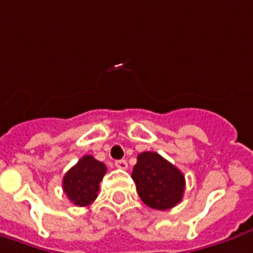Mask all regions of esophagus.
Instances as JSON below:
<instances>
[{
	"label": "esophagus",
	"mask_w": 253,
	"mask_h": 253,
	"mask_svg": "<svg viewBox=\"0 0 253 253\" xmlns=\"http://www.w3.org/2000/svg\"><path fill=\"white\" fill-rule=\"evenodd\" d=\"M115 166L118 168V169H127V162L125 161V159H120V161H116L115 162Z\"/></svg>",
	"instance_id": "esophagus-1"
}]
</instances>
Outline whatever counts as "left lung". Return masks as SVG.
<instances>
[{
    "mask_svg": "<svg viewBox=\"0 0 253 253\" xmlns=\"http://www.w3.org/2000/svg\"><path fill=\"white\" fill-rule=\"evenodd\" d=\"M131 177L142 202L152 209L168 211L183 199L184 174L156 152H141Z\"/></svg>",
    "mask_w": 253,
    "mask_h": 253,
    "instance_id": "obj_1",
    "label": "left lung"
}]
</instances>
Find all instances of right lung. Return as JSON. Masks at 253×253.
I'll return each instance as SVG.
<instances>
[{
	"label": "right lung",
	"mask_w": 253,
	"mask_h": 253,
	"mask_svg": "<svg viewBox=\"0 0 253 253\" xmlns=\"http://www.w3.org/2000/svg\"><path fill=\"white\" fill-rule=\"evenodd\" d=\"M105 173L104 163L91 155H84L63 176V192L76 206H88L98 197L99 183Z\"/></svg>",
	"instance_id": "add662e5"
}]
</instances>
